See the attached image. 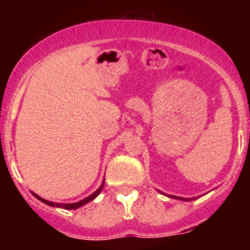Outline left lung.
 <instances>
[{"label":"left lung","instance_id":"obj_1","mask_svg":"<svg viewBox=\"0 0 250 250\" xmlns=\"http://www.w3.org/2000/svg\"><path fill=\"white\" fill-rule=\"evenodd\" d=\"M159 193L166 195V196H168V197H171V199H176V200H180V201H187V202H188V201H191V200H196V197H193V199H187V197H180V196H175V195H168V194L163 193V191H161V190H159Z\"/></svg>","mask_w":250,"mask_h":250}]
</instances>
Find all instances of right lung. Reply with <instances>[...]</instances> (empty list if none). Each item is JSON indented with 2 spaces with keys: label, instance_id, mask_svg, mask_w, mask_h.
Returning a JSON list of instances; mask_svg holds the SVG:
<instances>
[{
  "label": "right lung",
  "instance_id": "add662e5",
  "mask_svg": "<svg viewBox=\"0 0 250 250\" xmlns=\"http://www.w3.org/2000/svg\"><path fill=\"white\" fill-rule=\"evenodd\" d=\"M103 185H104V180L102 181V185L100 186V188L97 189V190L94 191V193L91 194V195H89V196L85 197V199H83V200L79 201V202H75V203H56V202L54 203V202H50V201H48V200L42 199V197H40L39 195L35 194V193H33V191H31V194H33L37 200H40V201H41V202L45 203V205L50 206V207H57V208H63V209H77V208L82 207V206H84L85 203L90 202V201H93L94 199H96V197L99 196V194L101 193V190H102V188H103Z\"/></svg>",
  "mask_w": 250,
  "mask_h": 250
}]
</instances>
